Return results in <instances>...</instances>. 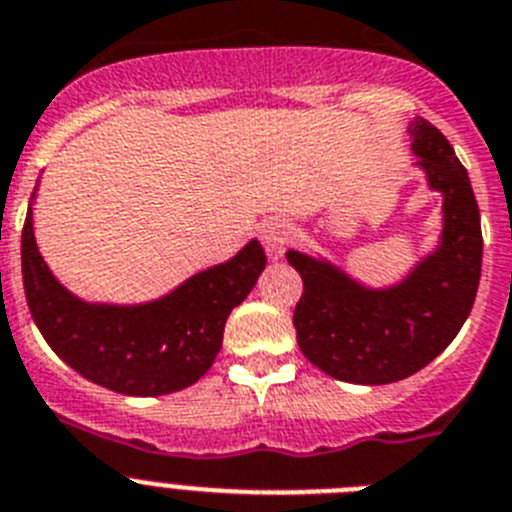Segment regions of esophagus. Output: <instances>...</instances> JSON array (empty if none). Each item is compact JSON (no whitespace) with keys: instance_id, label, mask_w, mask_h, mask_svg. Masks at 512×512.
<instances>
[{"instance_id":"34e87169","label":"esophagus","mask_w":512,"mask_h":512,"mask_svg":"<svg viewBox=\"0 0 512 512\" xmlns=\"http://www.w3.org/2000/svg\"><path fill=\"white\" fill-rule=\"evenodd\" d=\"M262 234H265V245H267V252H270V257L278 260V257L283 255L285 247H288L290 237H293V229H290V224H285L283 219H275V222L267 224Z\"/></svg>"}]
</instances>
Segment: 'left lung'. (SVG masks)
<instances>
[{"label": "left lung", "instance_id": "1", "mask_svg": "<svg viewBox=\"0 0 512 512\" xmlns=\"http://www.w3.org/2000/svg\"><path fill=\"white\" fill-rule=\"evenodd\" d=\"M413 150L431 188L444 193V239L431 257L388 290H367L319 262L288 250L303 278L293 311L298 347L336 380L388 385L423 370L459 334L482 273V227L467 168L434 124L418 117Z\"/></svg>", "mask_w": 512, "mask_h": 512}]
</instances>
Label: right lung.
<instances>
[{
  "label": "right lung",
  "instance_id": "add662e5",
  "mask_svg": "<svg viewBox=\"0 0 512 512\" xmlns=\"http://www.w3.org/2000/svg\"><path fill=\"white\" fill-rule=\"evenodd\" d=\"M252 239L224 265L193 275L147 306H89L50 275L32 234L22 227V283L40 334L68 367L122 395L176 393L206 375L222 349L224 324L265 270Z\"/></svg>",
  "mask_w": 512,
  "mask_h": 512
}]
</instances>
